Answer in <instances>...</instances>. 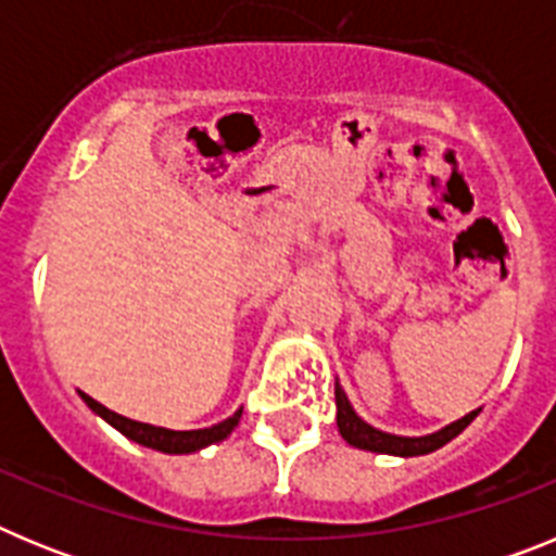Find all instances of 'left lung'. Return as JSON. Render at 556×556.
Returning <instances> with one entry per match:
<instances>
[{
	"label": "left lung",
	"mask_w": 556,
	"mask_h": 556,
	"mask_svg": "<svg viewBox=\"0 0 556 556\" xmlns=\"http://www.w3.org/2000/svg\"><path fill=\"white\" fill-rule=\"evenodd\" d=\"M337 426H339V434L345 440L348 445L353 448H362V451H376V454H392V456H424L431 454V451L443 448L445 443H451L456 434L468 429L473 424V417L479 415V409L470 412V415L459 417L454 420L451 426L445 429L434 431V434H426V437H397V434H387V431H378L372 429L370 424H365L362 417L353 412L351 401H348L345 390L339 387L337 381Z\"/></svg>",
	"instance_id": "1"
}]
</instances>
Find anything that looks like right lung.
Here are the masks:
<instances>
[{
	"instance_id": "right-lung-1",
	"label": "right lung",
	"mask_w": 556,
	"mask_h": 556,
	"mask_svg": "<svg viewBox=\"0 0 556 556\" xmlns=\"http://www.w3.org/2000/svg\"><path fill=\"white\" fill-rule=\"evenodd\" d=\"M80 397L88 404V409L97 412L102 420L113 426L116 431L132 440V443L147 445V448L164 451V454H194V451L205 448L211 443H219L230 431L239 426V417H242V409H236L228 420L223 424L211 426V429H194V431H172V429H161V426H150V424H139V420H130V417H122L116 412H111L108 406H102L100 401L94 397H88L86 392H80Z\"/></svg>"
}]
</instances>
